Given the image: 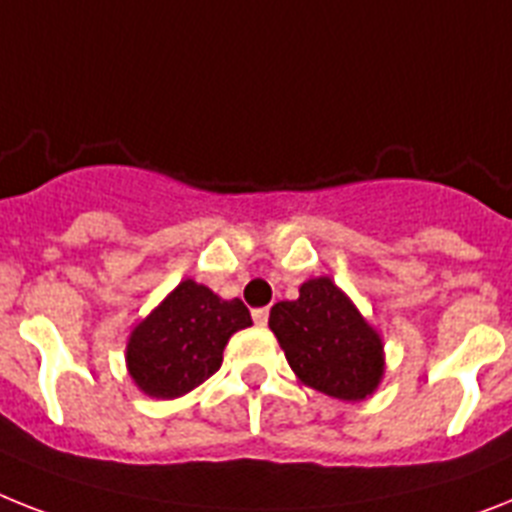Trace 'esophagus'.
<instances>
[{
    "label": "esophagus",
    "instance_id": "obj_1",
    "mask_svg": "<svg viewBox=\"0 0 512 512\" xmlns=\"http://www.w3.org/2000/svg\"><path fill=\"white\" fill-rule=\"evenodd\" d=\"M253 322L259 324V327H266V322H269V308H256L253 311Z\"/></svg>",
    "mask_w": 512,
    "mask_h": 512
}]
</instances>
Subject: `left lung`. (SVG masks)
<instances>
[{
	"mask_svg": "<svg viewBox=\"0 0 512 512\" xmlns=\"http://www.w3.org/2000/svg\"><path fill=\"white\" fill-rule=\"evenodd\" d=\"M274 332L298 382L329 398L361 403L384 377V342L332 277H311L295 301L272 306Z\"/></svg>",
	"mask_w": 512,
	"mask_h": 512,
	"instance_id": "8db88e82",
	"label": "left lung"
}]
</instances>
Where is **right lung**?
<instances>
[{"instance_id":"add662e5","label":"right lung","mask_w":512,"mask_h":512,"mask_svg":"<svg viewBox=\"0 0 512 512\" xmlns=\"http://www.w3.org/2000/svg\"><path fill=\"white\" fill-rule=\"evenodd\" d=\"M251 324L243 301H225L188 277L130 329L125 345L130 379L149 398H183L222 366L230 337Z\"/></svg>"}]
</instances>
